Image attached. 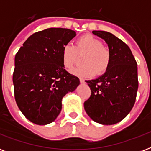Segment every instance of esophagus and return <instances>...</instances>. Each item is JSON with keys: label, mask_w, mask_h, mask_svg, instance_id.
Returning a JSON list of instances; mask_svg holds the SVG:
<instances>
[{"label": "esophagus", "mask_w": 151, "mask_h": 151, "mask_svg": "<svg viewBox=\"0 0 151 151\" xmlns=\"http://www.w3.org/2000/svg\"><path fill=\"white\" fill-rule=\"evenodd\" d=\"M80 82H81V84H85V81L84 79H82V78H80Z\"/></svg>", "instance_id": "obj_1"}]
</instances>
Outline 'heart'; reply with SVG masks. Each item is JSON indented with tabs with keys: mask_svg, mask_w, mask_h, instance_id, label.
Masks as SVG:
<instances>
[{
	"mask_svg": "<svg viewBox=\"0 0 151 151\" xmlns=\"http://www.w3.org/2000/svg\"><path fill=\"white\" fill-rule=\"evenodd\" d=\"M86 53L82 60L84 66L74 68L71 73L83 78H92L97 73L101 75L107 70L111 62V54L107 48L103 46L99 39L91 34L80 37L75 47L70 44L64 45L62 51V61L66 69H71L77 61V54Z\"/></svg>",
	"mask_w": 151,
	"mask_h": 151,
	"instance_id": "1",
	"label": "heart"
}]
</instances>
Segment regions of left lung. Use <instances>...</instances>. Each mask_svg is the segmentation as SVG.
Masks as SVG:
<instances>
[{
	"instance_id": "left-lung-1",
	"label": "left lung",
	"mask_w": 151,
	"mask_h": 151,
	"mask_svg": "<svg viewBox=\"0 0 151 151\" xmlns=\"http://www.w3.org/2000/svg\"><path fill=\"white\" fill-rule=\"evenodd\" d=\"M92 34L107 44L111 62L103 75L85 81L92 94L84 107L94 122L111 125L124 119L133 107L138 90L137 63L129 46L115 35L101 30Z\"/></svg>"
}]
</instances>
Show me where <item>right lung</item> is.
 Masks as SVG:
<instances>
[{
    "label": "right lung",
    "mask_w": 151,
    "mask_h": 151,
    "mask_svg": "<svg viewBox=\"0 0 151 151\" xmlns=\"http://www.w3.org/2000/svg\"><path fill=\"white\" fill-rule=\"evenodd\" d=\"M75 36L70 29H45L28 37L15 55V99L20 111L34 124L54 122L61 112L63 98L80 85L62 61L63 48Z\"/></svg>",
    "instance_id": "add662e5"
}]
</instances>
